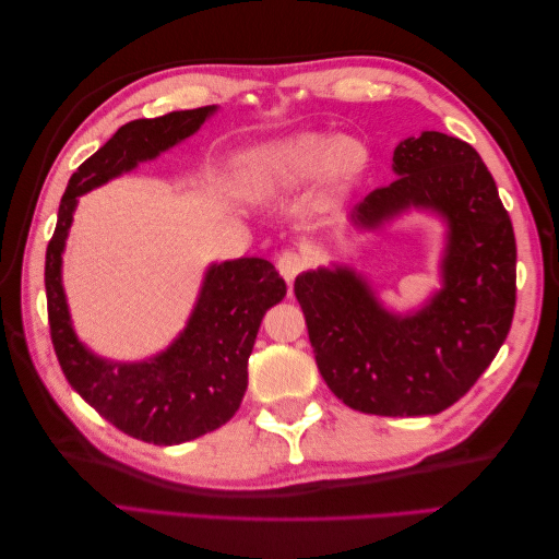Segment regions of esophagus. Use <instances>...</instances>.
<instances>
[{
  "instance_id": "obj_1",
  "label": "esophagus",
  "mask_w": 559,
  "mask_h": 559,
  "mask_svg": "<svg viewBox=\"0 0 559 559\" xmlns=\"http://www.w3.org/2000/svg\"><path fill=\"white\" fill-rule=\"evenodd\" d=\"M276 269L283 278H286V283L290 286V283L295 281V276L305 269V257L300 252H295V249H288V252H283L278 259H276Z\"/></svg>"
}]
</instances>
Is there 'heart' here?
<instances>
[{"label": "heart", "instance_id": "1", "mask_svg": "<svg viewBox=\"0 0 559 559\" xmlns=\"http://www.w3.org/2000/svg\"><path fill=\"white\" fill-rule=\"evenodd\" d=\"M360 141L336 134H298L278 141L264 156V180L276 187H295L334 168L341 177H350L365 165Z\"/></svg>", "mask_w": 559, "mask_h": 559}]
</instances>
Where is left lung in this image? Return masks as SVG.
<instances>
[{
	"mask_svg": "<svg viewBox=\"0 0 559 559\" xmlns=\"http://www.w3.org/2000/svg\"><path fill=\"white\" fill-rule=\"evenodd\" d=\"M394 182L353 209L374 230L408 209L447 223L442 290L423 310L396 314L348 266L295 278L314 360L346 406L372 415H435L478 382L512 326L516 240L497 185L478 151L423 132L394 151Z\"/></svg>",
	"mask_w": 559,
	"mask_h": 559,
	"instance_id": "8db88e82",
	"label": "left lung"
}]
</instances>
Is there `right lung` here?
Instances as JSON below:
<instances>
[{"label":"right lung","mask_w":559,"mask_h":559,"mask_svg":"<svg viewBox=\"0 0 559 559\" xmlns=\"http://www.w3.org/2000/svg\"><path fill=\"white\" fill-rule=\"evenodd\" d=\"M216 105L127 122L71 175L45 254L50 336L67 382L117 430L151 444H182L228 423L247 389L261 317L286 298L271 261L242 257L211 264L185 331L141 362L98 358L76 338L62 288V252L79 197L192 136Z\"/></svg>","instance_id":"1"}]
</instances>
